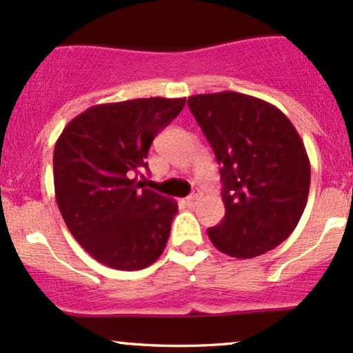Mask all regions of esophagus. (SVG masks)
<instances>
[{
    "label": "esophagus",
    "instance_id": "obj_1",
    "mask_svg": "<svg viewBox=\"0 0 353 353\" xmlns=\"http://www.w3.org/2000/svg\"><path fill=\"white\" fill-rule=\"evenodd\" d=\"M199 194H190V196L185 199V204L189 205V208H192V205L197 204V201H199Z\"/></svg>",
    "mask_w": 353,
    "mask_h": 353
}]
</instances>
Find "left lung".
Returning a JSON list of instances; mask_svg holds the SVG:
<instances>
[{
	"label": "left lung",
	"mask_w": 353,
	"mask_h": 353,
	"mask_svg": "<svg viewBox=\"0 0 353 353\" xmlns=\"http://www.w3.org/2000/svg\"><path fill=\"white\" fill-rule=\"evenodd\" d=\"M188 106L221 165L225 216L209 239L221 252L252 259L282 244L301 221L310 188L305 148L281 109L222 91Z\"/></svg>",
	"instance_id": "left-lung-1"
}]
</instances>
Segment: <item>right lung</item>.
<instances>
[{"label": "right lung", "instance_id": "1", "mask_svg": "<svg viewBox=\"0 0 353 353\" xmlns=\"http://www.w3.org/2000/svg\"><path fill=\"white\" fill-rule=\"evenodd\" d=\"M184 104L185 98L98 104L76 116L56 141L52 172L61 216L101 264L141 270L163 254L177 204L136 177L148 169L154 137Z\"/></svg>", "mask_w": 353, "mask_h": 353}]
</instances>
